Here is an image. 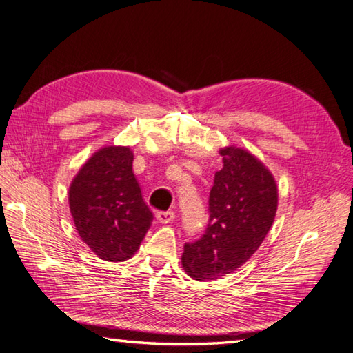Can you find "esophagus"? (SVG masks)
<instances>
[{
	"instance_id": "obj_1",
	"label": "esophagus",
	"mask_w": 353,
	"mask_h": 353,
	"mask_svg": "<svg viewBox=\"0 0 353 353\" xmlns=\"http://www.w3.org/2000/svg\"><path fill=\"white\" fill-rule=\"evenodd\" d=\"M157 219L162 224H168L174 219V212L173 210H159V212H157Z\"/></svg>"
}]
</instances>
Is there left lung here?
<instances>
[{
	"label": "left lung",
	"mask_w": 353,
	"mask_h": 353,
	"mask_svg": "<svg viewBox=\"0 0 353 353\" xmlns=\"http://www.w3.org/2000/svg\"><path fill=\"white\" fill-rule=\"evenodd\" d=\"M223 168L209 194V224L200 239L186 242L182 266L194 280H216L241 268L259 250L274 223L278 191L272 174L251 153L219 152Z\"/></svg>",
	"instance_id": "8db88e82"
}]
</instances>
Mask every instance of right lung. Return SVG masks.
I'll use <instances>...</instances> for the list:
<instances>
[{
    "label": "right lung",
    "instance_id": "right-lung-1",
    "mask_svg": "<svg viewBox=\"0 0 353 353\" xmlns=\"http://www.w3.org/2000/svg\"><path fill=\"white\" fill-rule=\"evenodd\" d=\"M132 162L129 147H105L84 163L69 190L70 214L81 239L108 261L132 257L153 221Z\"/></svg>",
    "mask_w": 353,
    "mask_h": 353
}]
</instances>
